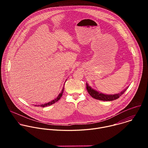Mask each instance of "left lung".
Wrapping results in <instances>:
<instances>
[{"label":"left lung","instance_id":"obj_1","mask_svg":"<svg viewBox=\"0 0 148 148\" xmlns=\"http://www.w3.org/2000/svg\"><path fill=\"white\" fill-rule=\"evenodd\" d=\"M86 87H87V90L88 92L90 94V95L94 98L98 99V100H101V101H113L115 99H118L119 98L120 96H121L125 92V91L127 90L128 87L125 88L122 91L118 94H105L103 93H101L100 92L97 91V90H95L94 89L92 88L89 85L88 83H86Z\"/></svg>","mask_w":148,"mask_h":148}]
</instances>
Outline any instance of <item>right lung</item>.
I'll use <instances>...</instances> for the list:
<instances>
[{"mask_svg": "<svg viewBox=\"0 0 148 148\" xmlns=\"http://www.w3.org/2000/svg\"><path fill=\"white\" fill-rule=\"evenodd\" d=\"M64 87H63V88L62 89V90H61V92L59 94V95H58V97L56 98V99H53V100H52L51 102H47V103H44V104H41V105H34L35 106H37V107H47V106H50V105H52V104H53V103H54L55 102H57L60 98H61V97H62V93H63V91H64Z\"/></svg>", "mask_w": 148, "mask_h": 148, "instance_id": "obj_1", "label": "right lung"}]
</instances>
